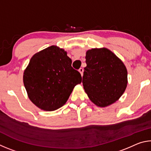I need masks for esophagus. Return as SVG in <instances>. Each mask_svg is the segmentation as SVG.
I'll return each instance as SVG.
<instances>
[{
  "mask_svg": "<svg viewBox=\"0 0 151 151\" xmlns=\"http://www.w3.org/2000/svg\"><path fill=\"white\" fill-rule=\"evenodd\" d=\"M78 71L79 72H80V73H81V75L83 76V71H84V69L83 68H79V70H78Z\"/></svg>",
  "mask_w": 151,
  "mask_h": 151,
  "instance_id": "esophagus-1",
  "label": "esophagus"
}]
</instances>
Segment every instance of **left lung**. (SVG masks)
Instances as JSON below:
<instances>
[{
  "label": "left lung",
  "instance_id": "8db88e82",
  "mask_svg": "<svg viewBox=\"0 0 151 151\" xmlns=\"http://www.w3.org/2000/svg\"><path fill=\"white\" fill-rule=\"evenodd\" d=\"M83 85L91 101L104 107L122 96L127 85L123 63L107 48H93L86 53Z\"/></svg>",
  "mask_w": 151,
  "mask_h": 151
}]
</instances>
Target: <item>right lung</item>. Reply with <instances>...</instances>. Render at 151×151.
<instances>
[{
	"label": "right lung",
	"mask_w": 151,
	"mask_h": 151,
	"mask_svg": "<svg viewBox=\"0 0 151 151\" xmlns=\"http://www.w3.org/2000/svg\"><path fill=\"white\" fill-rule=\"evenodd\" d=\"M66 52L51 46L35 54L23 75L28 95L36 106L52 111L66 103L75 86L82 82L81 73L72 67Z\"/></svg>",
	"instance_id": "obj_1"
}]
</instances>
